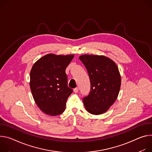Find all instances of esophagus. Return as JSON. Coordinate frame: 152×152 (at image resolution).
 Instances as JSON below:
<instances>
[{
	"instance_id": "obj_1",
	"label": "esophagus",
	"mask_w": 152,
	"mask_h": 152,
	"mask_svg": "<svg viewBox=\"0 0 152 152\" xmlns=\"http://www.w3.org/2000/svg\"><path fill=\"white\" fill-rule=\"evenodd\" d=\"M78 88H75V89H74V92H75V93H77L78 92Z\"/></svg>"
}]
</instances>
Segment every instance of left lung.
<instances>
[{"label":"left lung","instance_id":"1","mask_svg":"<svg viewBox=\"0 0 152 152\" xmlns=\"http://www.w3.org/2000/svg\"><path fill=\"white\" fill-rule=\"evenodd\" d=\"M79 59L86 67L91 81V91L83 99V104L90 113H104L120 92L121 80L118 66L104 56L83 55Z\"/></svg>","mask_w":152,"mask_h":152}]
</instances>
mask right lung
Returning <instances> with one entry per match:
<instances>
[{"mask_svg": "<svg viewBox=\"0 0 152 152\" xmlns=\"http://www.w3.org/2000/svg\"><path fill=\"white\" fill-rule=\"evenodd\" d=\"M74 55L47 54L32 67L29 86L32 96L45 113L56 116L63 113L67 98L73 90L67 86L66 67Z\"/></svg>", "mask_w": 152, "mask_h": 152, "instance_id": "obj_1", "label": "right lung"}]
</instances>
